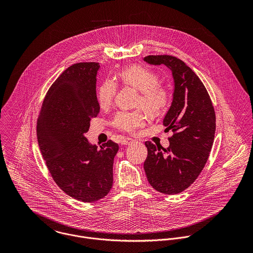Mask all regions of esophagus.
<instances>
[{"label": "esophagus", "instance_id": "obj_1", "mask_svg": "<svg viewBox=\"0 0 253 253\" xmlns=\"http://www.w3.org/2000/svg\"><path fill=\"white\" fill-rule=\"evenodd\" d=\"M134 142V140L133 139H131V138H128V137H126V138H124L122 141H121V144L122 145H130L131 143H133Z\"/></svg>", "mask_w": 253, "mask_h": 253}]
</instances>
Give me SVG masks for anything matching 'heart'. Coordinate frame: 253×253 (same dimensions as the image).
<instances>
[{"label":"heart","mask_w":253,"mask_h":253,"mask_svg":"<svg viewBox=\"0 0 253 253\" xmlns=\"http://www.w3.org/2000/svg\"><path fill=\"white\" fill-rule=\"evenodd\" d=\"M120 80L135 89L139 90L136 104L141 106L151 116H158L169 107V90L158 83V76L142 66H131L119 73ZM117 91L116 84L107 80L97 91V99L100 107L107 108L111 105ZM114 126L123 131L133 132L145 126V116L142 111H120L113 122Z\"/></svg>","instance_id":"obj_1"}]
</instances>
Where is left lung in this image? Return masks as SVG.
<instances>
[{
	"mask_svg": "<svg viewBox=\"0 0 253 253\" xmlns=\"http://www.w3.org/2000/svg\"><path fill=\"white\" fill-rule=\"evenodd\" d=\"M144 61L163 64L172 73V102L163 124L174 134L167 149L145 142L144 170L155 190L174 195L196 180L207 164L214 140L215 112L204 84L182 60L171 55H148Z\"/></svg>",
	"mask_w": 253,
	"mask_h": 253,
	"instance_id": "8db88e82",
	"label": "left lung"
}]
</instances>
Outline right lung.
<instances>
[{"mask_svg": "<svg viewBox=\"0 0 253 253\" xmlns=\"http://www.w3.org/2000/svg\"><path fill=\"white\" fill-rule=\"evenodd\" d=\"M100 66L82 62L68 67L48 89L37 124L41 153L55 183L75 200L104 198L113 185L114 158L119 145L100 148L84 134L99 113L96 75Z\"/></svg>", "mask_w": 253, "mask_h": 253, "instance_id": "obj_1", "label": "right lung"}]
</instances>
